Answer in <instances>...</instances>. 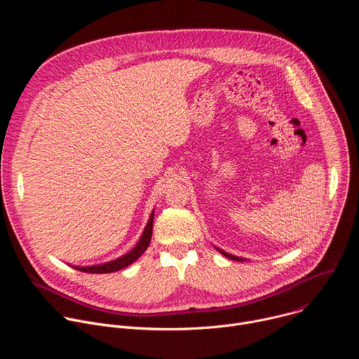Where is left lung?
<instances>
[{"label": "left lung", "instance_id": "left-lung-1", "mask_svg": "<svg viewBox=\"0 0 359 359\" xmlns=\"http://www.w3.org/2000/svg\"><path fill=\"white\" fill-rule=\"evenodd\" d=\"M216 250L219 251V252H222L224 257H227V259H230V260H234V262H245V259H243V257H237V255H233V254H229V252H226V251H223V250H220V248H217L216 247Z\"/></svg>", "mask_w": 359, "mask_h": 359}]
</instances>
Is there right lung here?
Returning <instances> with one entry per match:
<instances>
[{
  "mask_svg": "<svg viewBox=\"0 0 359 359\" xmlns=\"http://www.w3.org/2000/svg\"><path fill=\"white\" fill-rule=\"evenodd\" d=\"M153 216H155V210H151V215L147 220V224L139 238V241L136 243V245L126 254L121 255V257L104 263V264H96V266H72L75 270L83 271V273H92V274H108V273H115L119 271L128 266H130L132 263H135L140 255L146 251V248L150 244V238H151V230H153Z\"/></svg>",
  "mask_w": 359,
  "mask_h": 359,
  "instance_id": "add662e5",
  "label": "right lung"
}]
</instances>
